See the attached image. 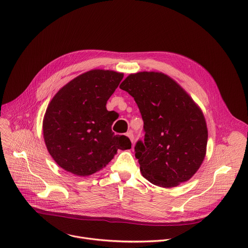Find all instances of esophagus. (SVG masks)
Masks as SVG:
<instances>
[{
	"label": "esophagus",
	"mask_w": 248,
	"mask_h": 248,
	"mask_svg": "<svg viewBox=\"0 0 248 248\" xmlns=\"http://www.w3.org/2000/svg\"><path fill=\"white\" fill-rule=\"evenodd\" d=\"M126 136L130 139V141L133 143V140H134V134H133V131L132 130H129L127 133H126Z\"/></svg>",
	"instance_id": "esophagus-1"
}]
</instances>
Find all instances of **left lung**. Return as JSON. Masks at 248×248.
Returning a JSON list of instances; mask_svg holds the SVG:
<instances>
[{
	"mask_svg": "<svg viewBox=\"0 0 248 248\" xmlns=\"http://www.w3.org/2000/svg\"><path fill=\"white\" fill-rule=\"evenodd\" d=\"M120 88L134 98L144 122L145 138L134 146L143 177L161 187L188 181L206 155L208 129L200 108L160 72L130 74Z\"/></svg>",
	"mask_w": 248,
	"mask_h": 248,
	"instance_id": "left-lung-1",
	"label": "left lung"
}]
</instances>
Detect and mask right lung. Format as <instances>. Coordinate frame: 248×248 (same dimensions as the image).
Wrapping results in <instances>:
<instances>
[{"instance_id": "right-lung-1", "label": "right lung", "mask_w": 248, "mask_h": 248, "mask_svg": "<svg viewBox=\"0 0 248 248\" xmlns=\"http://www.w3.org/2000/svg\"><path fill=\"white\" fill-rule=\"evenodd\" d=\"M123 73L93 69L62 87L49 103L43 120L47 150L59 166L76 176L104 168L118 150L131 148L125 135H115L106 109Z\"/></svg>"}]
</instances>
